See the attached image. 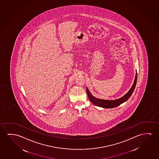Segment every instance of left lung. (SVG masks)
Segmentation results:
<instances>
[{"mask_svg": "<svg viewBox=\"0 0 159 159\" xmlns=\"http://www.w3.org/2000/svg\"><path fill=\"white\" fill-rule=\"evenodd\" d=\"M137 73H136V77H135V80L134 81V84L132 86L131 89L129 90L128 93L125 95L124 96L120 98L119 99H116V100H113V101H109V100H103V99H98L96 98H94L92 94L90 93L89 91L86 89V92L88 94V97L90 99V101L92 102V103L96 105V106H98L100 107L104 108H113L116 107L117 106H120L122 103H124L125 101H126L127 99H129V97H131L132 93L134 92V90L136 87V83H137Z\"/></svg>", "mask_w": 159, "mask_h": 159, "instance_id": "left-lung-1", "label": "left lung"}]
</instances>
